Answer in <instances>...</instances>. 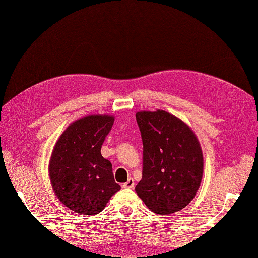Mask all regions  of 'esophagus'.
I'll use <instances>...</instances> for the list:
<instances>
[{
    "label": "esophagus",
    "instance_id": "34e87169",
    "mask_svg": "<svg viewBox=\"0 0 258 258\" xmlns=\"http://www.w3.org/2000/svg\"><path fill=\"white\" fill-rule=\"evenodd\" d=\"M121 186L123 187V188H134V187H135V181H134V178L129 177L128 181H127L126 183H123Z\"/></svg>",
    "mask_w": 258,
    "mask_h": 258
}]
</instances>
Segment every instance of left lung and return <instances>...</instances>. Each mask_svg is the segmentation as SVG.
<instances>
[{
    "label": "left lung",
    "mask_w": 258,
    "mask_h": 258,
    "mask_svg": "<svg viewBox=\"0 0 258 258\" xmlns=\"http://www.w3.org/2000/svg\"><path fill=\"white\" fill-rule=\"evenodd\" d=\"M143 142V171L136 192L157 214L185 208L196 196L204 155L194 131L166 111L136 114Z\"/></svg>",
    "instance_id": "8db88e82"
}]
</instances>
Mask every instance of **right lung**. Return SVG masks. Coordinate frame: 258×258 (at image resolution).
<instances>
[{
    "mask_svg": "<svg viewBox=\"0 0 258 258\" xmlns=\"http://www.w3.org/2000/svg\"><path fill=\"white\" fill-rule=\"evenodd\" d=\"M114 117L89 115L74 121L53 147L49 177L58 199L76 213L95 215L120 189L112 163L101 155Z\"/></svg>",
    "mask_w": 258,
    "mask_h": 258,
    "instance_id": "obj_1",
    "label": "right lung"
}]
</instances>
